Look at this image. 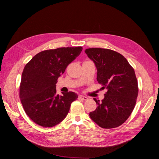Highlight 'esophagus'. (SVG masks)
<instances>
[{"label":"esophagus","instance_id":"34e87169","mask_svg":"<svg viewBox=\"0 0 159 159\" xmlns=\"http://www.w3.org/2000/svg\"><path fill=\"white\" fill-rule=\"evenodd\" d=\"M79 98L81 99H82V100H88V98L86 97V96H84V95H79Z\"/></svg>","mask_w":159,"mask_h":159}]
</instances>
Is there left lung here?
Returning a JSON list of instances; mask_svg holds the SVG:
<instances>
[{"label":"left lung","instance_id":"8db88e82","mask_svg":"<svg viewBox=\"0 0 159 159\" xmlns=\"http://www.w3.org/2000/svg\"><path fill=\"white\" fill-rule=\"evenodd\" d=\"M98 70L101 89L107 91L102 101L93 98L97 108L90 118L104 129L117 127L131 114L138 95V82L134 69L119 53L109 49L92 48L85 50Z\"/></svg>","mask_w":159,"mask_h":159}]
</instances>
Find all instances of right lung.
Returning a JSON list of instances; mask_svg holds the SVG:
<instances>
[{"label":"right lung","mask_w":159,"mask_h":159,"mask_svg":"<svg viewBox=\"0 0 159 159\" xmlns=\"http://www.w3.org/2000/svg\"><path fill=\"white\" fill-rule=\"evenodd\" d=\"M82 49L78 46L42 51L25 66L19 95L26 113L36 124L44 127L59 124L68 115L71 103L78 99L72 91L57 94L56 84Z\"/></svg>","instance_id":"add662e5"}]
</instances>
